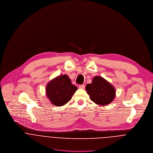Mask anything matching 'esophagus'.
I'll list each match as a JSON object with an SVG mask.
<instances>
[{"instance_id":"esophagus-1","label":"esophagus","mask_w":153,"mask_h":153,"mask_svg":"<svg viewBox=\"0 0 153 153\" xmlns=\"http://www.w3.org/2000/svg\"><path fill=\"white\" fill-rule=\"evenodd\" d=\"M79 88L81 89H84L85 88V85L84 84H81L79 85Z\"/></svg>"}]
</instances>
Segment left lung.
<instances>
[{
	"mask_svg": "<svg viewBox=\"0 0 153 153\" xmlns=\"http://www.w3.org/2000/svg\"><path fill=\"white\" fill-rule=\"evenodd\" d=\"M85 90L90 99L98 105L110 104L116 96V90L113 85L99 76H95L91 84H87Z\"/></svg>",
	"mask_w": 153,
	"mask_h": 153,
	"instance_id": "obj_1",
	"label": "left lung"
}]
</instances>
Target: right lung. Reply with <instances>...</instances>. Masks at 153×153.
<instances>
[{
	"instance_id": "add662e5",
	"label": "right lung",
	"mask_w": 153,
	"mask_h": 153,
	"mask_svg": "<svg viewBox=\"0 0 153 153\" xmlns=\"http://www.w3.org/2000/svg\"><path fill=\"white\" fill-rule=\"evenodd\" d=\"M77 89L67 75H61L48 83L46 94L53 105L62 106L72 99Z\"/></svg>"
}]
</instances>
